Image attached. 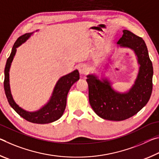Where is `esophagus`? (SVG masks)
<instances>
[{
	"label": "esophagus",
	"mask_w": 159,
	"mask_h": 159,
	"mask_svg": "<svg viewBox=\"0 0 159 159\" xmlns=\"http://www.w3.org/2000/svg\"><path fill=\"white\" fill-rule=\"evenodd\" d=\"M78 70H79L80 74L82 75H87L88 73V71H89L87 67L85 65H81V66H80L79 67H78Z\"/></svg>",
	"instance_id": "obj_1"
}]
</instances>
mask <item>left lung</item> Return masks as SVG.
Returning <instances> with one entry per match:
<instances>
[{
  "label": "left lung",
  "mask_w": 159,
  "mask_h": 159,
  "mask_svg": "<svg viewBox=\"0 0 159 159\" xmlns=\"http://www.w3.org/2000/svg\"><path fill=\"white\" fill-rule=\"evenodd\" d=\"M123 33L117 47L132 50L139 65L130 89L120 92L113 89L108 77L95 74L87 76L90 105L97 116L108 120H124L134 116L148 103L152 92L153 66L144 41L128 30H123Z\"/></svg>",
  "instance_id": "1"
}]
</instances>
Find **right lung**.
Masks as SVG:
<instances>
[{
  "instance_id": "add662e5",
  "label": "right lung",
  "mask_w": 159,
  "mask_h": 159,
  "mask_svg": "<svg viewBox=\"0 0 159 159\" xmlns=\"http://www.w3.org/2000/svg\"><path fill=\"white\" fill-rule=\"evenodd\" d=\"M37 31H39V30H36V32ZM34 33V32L27 33L20 36L12 46L11 53L7 60L6 67H5L4 89L10 106L21 117H22L26 120L30 122V123L47 124L58 120L62 116L66 107L67 93H68L70 87L80 80V74L78 70H75L70 73L60 78L54 87L51 97L49 98L48 102L44 104L39 110L35 111H28L17 105L13 99L11 90H10L9 75L10 66H11V63L13 61L15 53H16L17 48L22 43H25Z\"/></svg>"
}]
</instances>
